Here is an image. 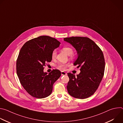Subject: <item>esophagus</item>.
Listing matches in <instances>:
<instances>
[{"label": "esophagus", "instance_id": "obj_1", "mask_svg": "<svg viewBox=\"0 0 123 123\" xmlns=\"http://www.w3.org/2000/svg\"><path fill=\"white\" fill-rule=\"evenodd\" d=\"M67 74L66 73L64 72H61V75H66Z\"/></svg>", "mask_w": 123, "mask_h": 123}]
</instances>
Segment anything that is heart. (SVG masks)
<instances>
[{
  "label": "heart",
  "mask_w": 123,
  "mask_h": 123,
  "mask_svg": "<svg viewBox=\"0 0 123 123\" xmlns=\"http://www.w3.org/2000/svg\"><path fill=\"white\" fill-rule=\"evenodd\" d=\"M62 49L66 52L67 55H72L73 53V49L69 47H64ZM56 55V50L55 49L53 50V51L52 52L51 56H52V58H55V57ZM58 68L60 69L64 70V69H66V65L64 64L61 63V64H59Z\"/></svg>",
  "instance_id": "b5f03b06"
}]
</instances>
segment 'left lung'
I'll list each match as a JSON object with an SVG mask.
<instances>
[{
  "instance_id": "obj_1",
  "label": "left lung",
  "mask_w": 123,
  "mask_h": 123,
  "mask_svg": "<svg viewBox=\"0 0 123 123\" xmlns=\"http://www.w3.org/2000/svg\"><path fill=\"white\" fill-rule=\"evenodd\" d=\"M76 50L78 58L74 65L80 67V73L75 76L68 73V93L78 99H85L93 95L102 80L105 62L103 53L95 42L86 37L64 38Z\"/></svg>"
}]
</instances>
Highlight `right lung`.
<instances>
[{
    "label": "right lung",
    "mask_w": 123,
    "mask_h": 123,
    "mask_svg": "<svg viewBox=\"0 0 123 123\" xmlns=\"http://www.w3.org/2000/svg\"><path fill=\"white\" fill-rule=\"evenodd\" d=\"M60 42L49 36H40L26 42L16 61V73L21 85L32 97L38 99L49 96L61 72L53 69L47 74L43 70L52 60V52Z\"/></svg>",
    "instance_id": "obj_1"
}]
</instances>
